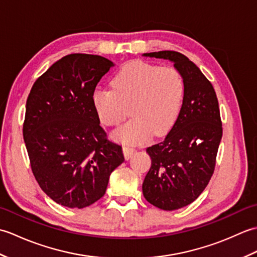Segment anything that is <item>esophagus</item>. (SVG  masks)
Returning a JSON list of instances; mask_svg holds the SVG:
<instances>
[{
  "mask_svg": "<svg viewBox=\"0 0 257 257\" xmlns=\"http://www.w3.org/2000/svg\"><path fill=\"white\" fill-rule=\"evenodd\" d=\"M122 151H123V155H124V157H125V159H129V158L132 157V155H133L134 152L136 151V149H135V148H133V147L123 146Z\"/></svg>",
  "mask_w": 257,
  "mask_h": 257,
  "instance_id": "esophagus-1",
  "label": "esophagus"
}]
</instances>
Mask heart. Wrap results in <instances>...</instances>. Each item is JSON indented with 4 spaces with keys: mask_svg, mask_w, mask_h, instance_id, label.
<instances>
[{
    "mask_svg": "<svg viewBox=\"0 0 257 257\" xmlns=\"http://www.w3.org/2000/svg\"><path fill=\"white\" fill-rule=\"evenodd\" d=\"M111 87L95 88L91 102L97 117L107 127L121 122L129 109L133 118L112 134L122 144L138 145L154 134H168L181 113L185 83L181 73L173 67L130 62L113 76Z\"/></svg>",
    "mask_w": 257,
    "mask_h": 257,
    "instance_id": "b5f03b06",
    "label": "heart"
}]
</instances>
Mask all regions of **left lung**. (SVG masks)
I'll return each mask as SVG.
<instances>
[{
  "label": "left lung",
  "mask_w": 257,
  "mask_h": 257,
  "mask_svg": "<svg viewBox=\"0 0 257 257\" xmlns=\"http://www.w3.org/2000/svg\"><path fill=\"white\" fill-rule=\"evenodd\" d=\"M173 63L183 76L181 113L165 140L147 148L151 167L144 180L145 199L165 211L192 203L214 172L222 138L219 101L212 84L183 54L161 51L143 54Z\"/></svg>",
  "instance_id": "1"
}]
</instances>
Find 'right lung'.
<instances>
[{
  "label": "right lung",
  "mask_w": 257,
  "mask_h": 257,
  "mask_svg": "<svg viewBox=\"0 0 257 257\" xmlns=\"http://www.w3.org/2000/svg\"><path fill=\"white\" fill-rule=\"evenodd\" d=\"M114 64L89 54H70L33 85L23 137L32 171L56 203L83 209L105 194L109 177L124 161L121 146L107 139L91 94Z\"/></svg>",
  "instance_id": "obj_1"
}]
</instances>
